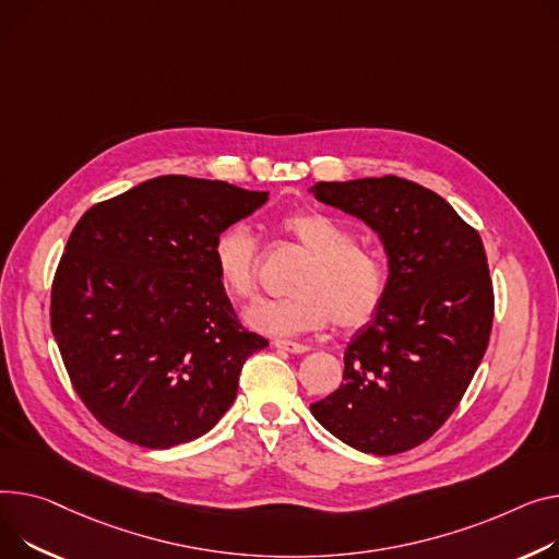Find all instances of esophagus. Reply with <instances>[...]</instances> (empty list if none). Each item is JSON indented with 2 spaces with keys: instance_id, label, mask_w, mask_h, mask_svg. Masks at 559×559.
Returning a JSON list of instances; mask_svg holds the SVG:
<instances>
[{
  "instance_id": "1",
  "label": "esophagus",
  "mask_w": 559,
  "mask_h": 559,
  "mask_svg": "<svg viewBox=\"0 0 559 559\" xmlns=\"http://www.w3.org/2000/svg\"><path fill=\"white\" fill-rule=\"evenodd\" d=\"M274 346L278 350H285V353H294V355H301V353H308L310 348L304 346V344H296V342H289V340H274Z\"/></svg>"
}]
</instances>
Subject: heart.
Masks as SVG:
<instances>
[{
    "label": "heart",
    "instance_id": "heart-1",
    "mask_svg": "<svg viewBox=\"0 0 559 559\" xmlns=\"http://www.w3.org/2000/svg\"><path fill=\"white\" fill-rule=\"evenodd\" d=\"M278 229L299 245L310 260L296 276L289 299L260 301L247 312V323L270 334H296L323 328L355 330L373 321L389 294V265L380 251L355 245V234L342 219L323 211H294L281 217ZM215 276L234 299L249 301L258 292L260 247L247 225H229L213 247Z\"/></svg>",
    "mask_w": 559,
    "mask_h": 559
}]
</instances>
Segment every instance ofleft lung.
Returning <instances> with one entry per match:
<instances>
[{"mask_svg": "<svg viewBox=\"0 0 559 559\" xmlns=\"http://www.w3.org/2000/svg\"><path fill=\"white\" fill-rule=\"evenodd\" d=\"M323 204L376 229L389 294L344 353V384L312 416L350 448L393 456L429 440L488 350L495 289L474 227L433 191L395 175L319 181Z\"/></svg>", "mask_w": 559, "mask_h": 559, "instance_id": "obj_1", "label": "left lung"}]
</instances>
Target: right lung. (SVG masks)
I'll use <instances>...</instances> for the list:
<instances>
[{
	"label": "right lung",
	"instance_id": "1",
	"mask_svg": "<svg viewBox=\"0 0 559 559\" xmlns=\"http://www.w3.org/2000/svg\"><path fill=\"white\" fill-rule=\"evenodd\" d=\"M267 193L164 175L94 204L73 227L51 285L67 376L115 436L168 450L204 436L267 340L240 325L211 247Z\"/></svg>",
	"mask_w": 559,
	"mask_h": 559
}]
</instances>
